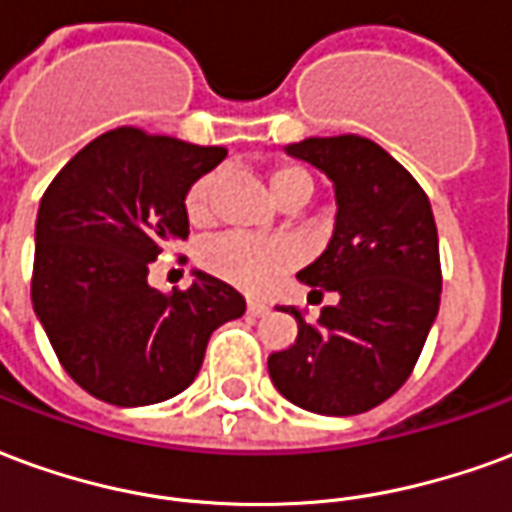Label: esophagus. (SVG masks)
Returning <instances> with one entry per match:
<instances>
[{"mask_svg":"<svg viewBox=\"0 0 512 512\" xmlns=\"http://www.w3.org/2000/svg\"><path fill=\"white\" fill-rule=\"evenodd\" d=\"M246 312H249V315H266L268 312V304H263V301H255V299H249L246 301Z\"/></svg>","mask_w":512,"mask_h":512,"instance_id":"1","label":"esophagus"}]
</instances>
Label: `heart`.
I'll return each instance as SVG.
<instances>
[{"label":"heart","mask_w":512,"mask_h":512,"mask_svg":"<svg viewBox=\"0 0 512 512\" xmlns=\"http://www.w3.org/2000/svg\"><path fill=\"white\" fill-rule=\"evenodd\" d=\"M219 189V175L205 172L194 180L186 191V213L191 222H208L213 213V200ZM271 191L282 200L288 194H307V200L315 191V180L299 164H279L271 172ZM299 249L285 238H255L246 233H224L211 238L200 249L202 268H208L213 277L230 282L235 288L249 293H263L277 282L285 271L296 266Z\"/></svg>","instance_id":"heart-1"}]
</instances>
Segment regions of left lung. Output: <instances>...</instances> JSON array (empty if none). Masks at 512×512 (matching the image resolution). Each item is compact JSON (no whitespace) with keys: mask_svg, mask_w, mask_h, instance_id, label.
<instances>
[{"mask_svg":"<svg viewBox=\"0 0 512 512\" xmlns=\"http://www.w3.org/2000/svg\"><path fill=\"white\" fill-rule=\"evenodd\" d=\"M285 153L334 183L332 241L296 277L337 304L315 323L285 310L299 337L268 356V376L299 408L351 417L395 395L417 365L439 315V233L428 194L365 136H310Z\"/></svg>","mask_w":512,"mask_h":512,"instance_id":"8db88e82","label":"left lung"}]
</instances>
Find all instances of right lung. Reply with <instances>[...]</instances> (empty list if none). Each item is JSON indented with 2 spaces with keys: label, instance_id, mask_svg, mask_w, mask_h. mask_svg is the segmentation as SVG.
<instances>
[{
  "label": "right lung",
  "instance_id": "1",
  "mask_svg": "<svg viewBox=\"0 0 512 512\" xmlns=\"http://www.w3.org/2000/svg\"><path fill=\"white\" fill-rule=\"evenodd\" d=\"M224 156V147L115 128L43 194L32 307L65 373L98 400L134 408L180 395L213 329L244 315V296L211 274L194 271L191 288L172 293L147 282L161 249L189 235V186Z\"/></svg>",
  "mask_w": 512,
  "mask_h": 512
}]
</instances>
